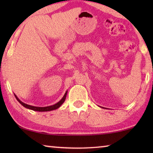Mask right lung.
Segmentation results:
<instances>
[{
    "instance_id": "right-lung-1",
    "label": "right lung",
    "mask_w": 153,
    "mask_h": 153,
    "mask_svg": "<svg viewBox=\"0 0 153 153\" xmlns=\"http://www.w3.org/2000/svg\"><path fill=\"white\" fill-rule=\"evenodd\" d=\"M67 91L65 92V94H64L63 97L61 98V100L60 101L56 102V104L53 105H51V106H48V107H34V106H32V105H27L25 104V103L21 101V100L19 99V98H17V97L16 95L15 94V97L16 98V99L18 100V102H19L21 105L24 106V107L27 108H29V109L31 110H33V111H41V112H42V111H53V110H55L56 109V108H58L61 107V105L63 104L66 98V96H67Z\"/></svg>"
}]
</instances>
